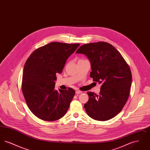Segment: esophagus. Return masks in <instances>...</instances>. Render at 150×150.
<instances>
[{
  "mask_svg": "<svg viewBox=\"0 0 150 150\" xmlns=\"http://www.w3.org/2000/svg\"><path fill=\"white\" fill-rule=\"evenodd\" d=\"M75 93H76V94H79L82 93V92H81V91H76L75 92Z\"/></svg>",
  "mask_w": 150,
  "mask_h": 150,
  "instance_id": "obj_1",
  "label": "esophagus"
}]
</instances>
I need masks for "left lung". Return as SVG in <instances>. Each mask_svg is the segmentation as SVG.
Instances as JSON below:
<instances>
[{
  "label": "left lung",
  "mask_w": 150,
  "mask_h": 150,
  "mask_svg": "<svg viewBox=\"0 0 150 150\" xmlns=\"http://www.w3.org/2000/svg\"><path fill=\"white\" fill-rule=\"evenodd\" d=\"M76 53L85 54L91 62V78L101 84L99 94L88 92L84 105L89 116L106 121L118 114L128 99L132 73L120 52L111 44L99 42L81 45Z\"/></svg>",
  "instance_id": "left-lung-1"
}]
</instances>
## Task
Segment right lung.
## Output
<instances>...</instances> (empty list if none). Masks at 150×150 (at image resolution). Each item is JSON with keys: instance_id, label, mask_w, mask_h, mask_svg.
Returning a JSON list of instances; mask_svg holds the SVG:
<instances>
[{"instance_id": "right-lung-1", "label": "right lung", "mask_w": 150, "mask_h": 150, "mask_svg": "<svg viewBox=\"0 0 150 150\" xmlns=\"http://www.w3.org/2000/svg\"><path fill=\"white\" fill-rule=\"evenodd\" d=\"M80 44L52 42L34 50L24 66L22 91L30 110L45 121L57 120L66 113L75 91L54 89L56 73Z\"/></svg>"}]
</instances>
